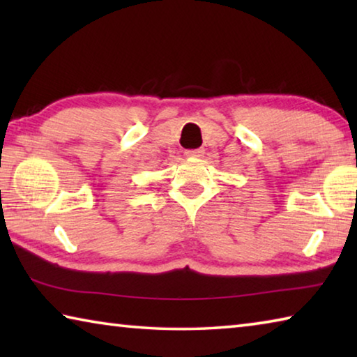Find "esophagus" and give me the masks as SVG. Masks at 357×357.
Masks as SVG:
<instances>
[{"mask_svg":"<svg viewBox=\"0 0 357 357\" xmlns=\"http://www.w3.org/2000/svg\"><path fill=\"white\" fill-rule=\"evenodd\" d=\"M184 154L189 155V157H202L203 155V149L202 148L200 149H187Z\"/></svg>","mask_w":357,"mask_h":357,"instance_id":"esophagus-1","label":"esophagus"}]
</instances>
